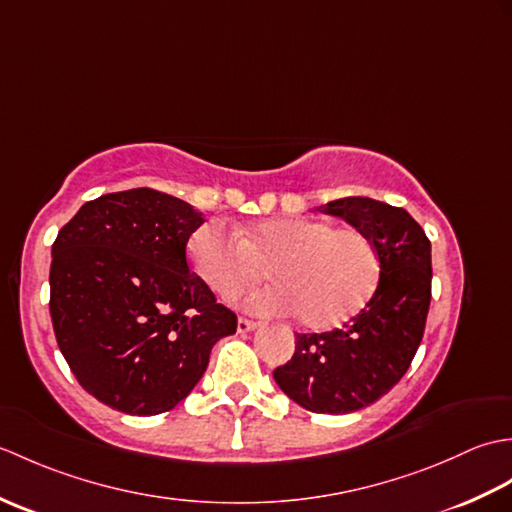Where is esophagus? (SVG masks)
I'll use <instances>...</instances> for the list:
<instances>
[{"mask_svg": "<svg viewBox=\"0 0 512 512\" xmlns=\"http://www.w3.org/2000/svg\"><path fill=\"white\" fill-rule=\"evenodd\" d=\"M259 328V321H253V319H246V317H239L237 319V332H250Z\"/></svg>", "mask_w": 512, "mask_h": 512, "instance_id": "esophagus-1", "label": "esophagus"}]
</instances>
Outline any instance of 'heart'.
<instances>
[{"label":"heart","mask_w":512,"mask_h":512,"mask_svg":"<svg viewBox=\"0 0 512 512\" xmlns=\"http://www.w3.org/2000/svg\"><path fill=\"white\" fill-rule=\"evenodd\" d=\"M193 273L217 297L235 301L264 277L277 284L250 299L262 312H297L312 330L350 321L380 279L374 239L356 226L334 228L317 217H266L237 226L204 222L189 237Z\"/></svg>","instance_id":"b5f03b06"}]
</instances>
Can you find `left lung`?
<instances>
[{
  "label": "left lung",
  "mask_w": 512,
  "mask_h": 512,
  "mask_svg": "<svg viewBox=\"0 0 512 512\" xmlns=\"http://www.w3.org/2000/svg\"><path fill=\"white\" fill-rule=\"evenodd\" d=\"M321 211L374 239L378 286L343 328L297 334L295 354L273 376L303 409L339 416L385 396L416 356L431 303V242L405 209L372 198H341Z\"/></svg>",
  "instance_id": "obj_1"
}]
</instances>
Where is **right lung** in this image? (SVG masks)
Here are the masks:
<instances>
[{
	"mask_svg": "<svg viewBox=\"0 0 512 512\" xmlns=\"http://www.w3.org/2000/svg\"><path fill=\"white\" fill-rule=\"evenodd\" d=\"M204 222L156 189L85 202L52 244L50 317L79 385L129 416H156L198 385L237 317L191 273Z\"/></svg>",
	"mask_w": 512,
	"mask_h": 512,
	"instance_id": "add662e5",
	"label": "right lung"
}]
</instances>
